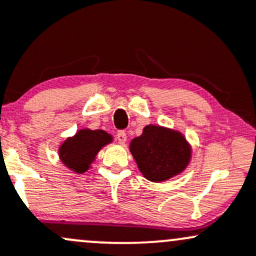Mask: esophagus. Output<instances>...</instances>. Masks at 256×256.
Listing matches in <instances>:
<instances>
[{
	"label": "esophagus",
	"instance_id": "34e87169",
	"mask_svg": "<svg viewBox=\"0 0 256 256\" xmlns=\"http://www.w3.org/2000/svg\"><path fill=\"white\" fill-rule=\"evenodd\" d=\"M126 138H128V136H126L125 131H119V132H118L116 140H118V142L120 143V144H125Z\"/></svg>",
	"mask_w": 256,
	"mask_h": 256
}]
</instances>
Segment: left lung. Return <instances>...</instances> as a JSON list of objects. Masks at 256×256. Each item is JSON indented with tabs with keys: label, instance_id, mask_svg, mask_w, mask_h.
<instances>
[{
	"label": "left lung",
	"instance_id": "1",
	"mask_svg": "<svg viewBox=\"0 0 256 256\" xmlns=\"http://www.w3.org/2000/svg\"><path fill=\"white\" fill-rule=\"evenodd\" d=\"M130 152L143 178L152 182H164L180 175L192 159V146L184 134L152 124L130 142Z\"/></svg>",
	"mask_w": 256,
	"mask_h": 256
}]
</instances>
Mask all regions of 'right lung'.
Returning a JSON list of instances; mask_svg holds the SVG:
<instances>
[{"mask_svg": "<svg viewBox=\"0 0 256 256\" xmlns=\"http://www.w3.org/2000/svg\"><path fill=\"white\" fill-rule=\"evenodd\" d=\"M113 136L103 130L80 128L74 136L68 137L58 148L62 164L75 174L91 169L98 152L113 142Z\"/></svg>", "mask_w": 256, "mask_h": 256, "instance_id": "1", "label": "right lung"}]
</instances>
